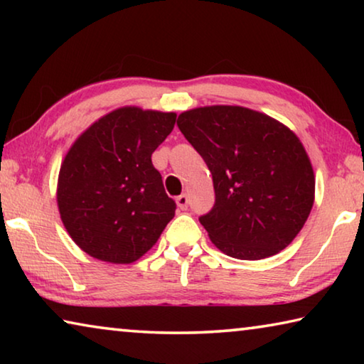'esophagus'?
I'll list each match as a JSON object with an SVG mask.
<instances>
[{"label":"esophagus","mask_w":364,"mask_h":364,"mask_svg":"<svg viewBox=\"0 0 364 364\" xmlns=\"http://www.w3.org/2000/svg\"><path fill=\"white\" fill-rule=\"evenodd\" d=\"M176 205L180 210H186L188 208V196L186 194H181L176 197Z\"/></svg>","instance_id":"obj_1"}]
</instances>
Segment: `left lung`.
<instances>
[{
    "label": "left lung",
    "instance_id": "1",
    "mask_svg": "<svg viewBox=\"0 0 364 364\" xmlns=\"http://www.w3.org/2000/svg\"><path fill=\"white\" fill-rule=\"evenodd\" d=\"M176 125L212 173L215 205L199 218L210 241L239 260L286 249L315 202V175L297 134L241 106L191 109Z\"/></svg>",
    "mask_w": 364,
    "mask_h": 364
}]
</instances>
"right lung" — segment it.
Segmentation results:
<instances>
[{"label":"right lung","instance_id":"1","mask_svg":"<svg viewBox=\"0 0 364 364\" xmlns=\"http://www.w3.org/2000/svg\"><path fill=\"white\" fill-rule=\"evenodd\" d=\"M175 112L120 107L77 138L59 170L60 220L80 249L109 263L143 257L175 217L151 156Z\"/></svg>","mask_w":364,"mask_h":364}]
</instances>
